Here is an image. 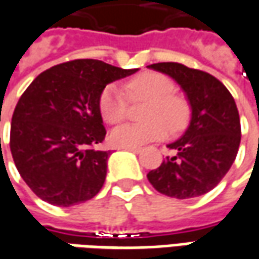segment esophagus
Listing matches in <instances>:
<instances>
[{"mask_svg":"<svg viewBox=\"0 0 259 259\" xmlns=\"http://www.w3.org/2000/svg\"><path fill=\"white\" fill-rule=\"evenodd\" d=\"M122 150H129V152H133V153L142 152V149H140V147H123Z\"/></svg>","mask_w":259,"mask_h":259,"instance_id":"1","label":"esophagus"}]
</instances>
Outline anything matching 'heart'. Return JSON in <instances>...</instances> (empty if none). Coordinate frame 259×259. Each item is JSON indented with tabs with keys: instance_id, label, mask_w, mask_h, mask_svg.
I'll use <instances>...</instances> for the list:
<instances>
[{
	"instance_id": "heart-1",
	"label": "heart",
	"mask_w": 259,
	"mask_h": 259,
	"mask_svg": "<svg viewBox=\"0 0 259 259\" xmlns=\"http://www.w3.org/2000/svg\"><path fill=\"white\" fill-rule=\"evenodd\" d=\"M174 92L171 79L159 72H142L124 83V93L116 85H107L100 92L98 109L109 124L122 123L127 116L129 102H147L142 124H123L112 130L110 143L116 147H140L186 129L191 117L189 100Z\"/></svg>"
}]
</instances>
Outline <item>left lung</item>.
I'll return each instance as SVG.
<instances>
[{
  "label": "left lung",
  "instance_id": "obj_1",
  "mask_svg": "<svg viewBox=\"0 0 259 259\" xmlns=\"http://www.w3.org/2000/svg\"><path fill=\"white\" fill-rule=\"evenodd\" d=\"M149 68L173 78L191 106L186 133L167 147L176 150L147 179L159 193L174 198H194L217 186L233 166L241 142V123L233 95L217 78L177 62Z\"/></svg>",
  "mask_w": 259,
  "mask_h": 259
}]
</instances>
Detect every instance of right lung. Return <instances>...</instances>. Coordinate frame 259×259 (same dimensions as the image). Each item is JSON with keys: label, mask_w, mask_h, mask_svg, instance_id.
Instances as JSON below:
<instances>
[{"label": "right lung", "mask_w": 259, "mask_h": 259, "mask_svg": "<svg viewBox=\"0 0 259 259\" xmlns=\"http://www.w3.org/2000/svg\"><path fill=\"white\" fill-rule=\"evenodd\" d=\"M137 69L98 59H75L44 70L19 98L11 122L12 159L41 200L70 207L96 196L110 152L96 150L106 136L98 109L103 88Z\"/></svg>", "instance_id": "add662e5"}]
</instances>
